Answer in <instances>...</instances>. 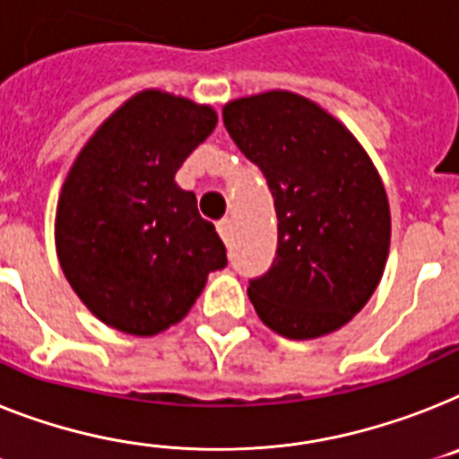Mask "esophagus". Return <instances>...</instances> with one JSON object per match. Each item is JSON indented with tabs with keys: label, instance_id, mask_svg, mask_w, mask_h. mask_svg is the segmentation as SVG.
Instances as JSON below:
<instances>
[{
	"label": "esophagus",
	"instance_id": "34e87169",
	"mask_svg": "<svg viewBox=\"0 0 459 459\" xmlns=\"http://www.w3.org/2000/svg\"><path fill=\"white\" fill-rule=\"evenodd\" d=\"M217 230H219V236H221V240L229 245L230 236H233V223H230V219H219Z\"/></svg>",
	"mask_w": 459,
	"mask_h": 459
}]
</instances>
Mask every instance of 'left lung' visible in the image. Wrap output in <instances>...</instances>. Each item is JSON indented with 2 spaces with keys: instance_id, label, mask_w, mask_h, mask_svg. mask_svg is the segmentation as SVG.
Wrapping results in <instances>:
<instances>
[{
  "instance_id": "left-lung-1",
  "label": "left lung",
  "mask_w": 459,
  "mask_h": 459,
  "mask_svg": "<svg viewBox=\"0 0 459 459\" xmlns=\"http://www.w3.org/2000/svg\"><path fill=\"white\" fill-rule=\"evenodd\" d=\"M223 126L275 200V259L247 289L261 322L294 341L341 329L376 291L390 249L371 158L342 123L287 91L229 102Z\"/></svg>"
}]
</instances>
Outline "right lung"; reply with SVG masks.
<instances>
[{
  "label": "right lung",
  "mask_w": 459,
  "mask_h": 459,
  "mask_svg": "<svg viewBox=\"0 0 459 459\" xmlns=\"http://www.w3.org/2000/svg\"><path fill=\"white\" fill-rule=\"evenodd\" d=\"M217 126L205 105L144 91L111 114L72 165L57 200L56 247L95 317L153 336L191 310L229 264L214 223L177 170Z\"/></svg>",
  "instance_id": "add662e5"
}]
</instances>
